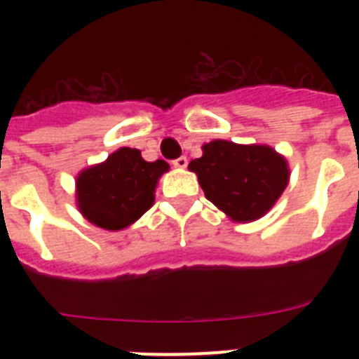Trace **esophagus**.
Instances as JSON below:
<instances>
[{
  "instance_id": "esophagus-1",
  "label": "esophagus",
  "mask_w": 359,
  "mask_h": 359,
  "mask_svg": "<svg viewBox=\"0 0 359 359\" xmlns=\"http://www.w3.org/2000/svg\"><path fill=\"white\" fill-rule=\"evenodd\" d=\"M187 163H189V160H187L185 156H180V158H177V160L172 161V165H174V167H176V169H185Z\"/></svg>"
}]
</instances>
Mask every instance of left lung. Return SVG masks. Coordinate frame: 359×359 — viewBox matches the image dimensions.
<instances>
[{"label":"left lung","mask_w":359,"mask_h":359,"mask_svg":"<svg viewBox=\"0 0 359 359\" xmlns=\"http://www.w3.org/2000/svg\"><path fill=\"white\" fill-rule=\"evenodd\" d=\"M203 156L189 163L208 201L236 223H252L268 214L290 183V165L264 144L212 140Z\"/></svg>","instance_id":"1"}]
</instances>
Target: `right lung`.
<instances>
[{
	"label": "right lung",
	"instance_id": "obj_1",
	"mask_svg": "<svg viewBox=\"0 0 359 359\" xmlns=\"http://www.w3.org/2000/svg\"><path fill=\"white\" fill-rule=\"evenodd\" d=\"M167 170V161H145L138 149L120 147L107 160L77 174L79 212L104 230L118 231L131 226L154 205L158 182Z\"/></svg>",
	"mask_w": 359,
	"mask_h": 359
}]
</instances>
